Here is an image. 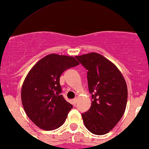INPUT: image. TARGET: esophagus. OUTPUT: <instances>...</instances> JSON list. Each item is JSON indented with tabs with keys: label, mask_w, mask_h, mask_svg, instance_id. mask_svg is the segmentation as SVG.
I'll return each instance as SVG.
<instances>
[{
	"label": "esophagus",
	"mask_w": 149,
	"mask_h": 149,
	"mask_svg": "<svg viewBox=\"0 0 149 149\" xmlns=\"http://www.w3.org/2000/svg\"><path fill=\"white\" fill-rule=\"evenodd\" d=\"M77 100H78L77 98H74V100H72V104L74 105H74H76L77 102Z\"/></svg>",
	"instance_id": "obj_1"
}]
</instances>
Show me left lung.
I'll return each mask as SVG.
<instances>
[{
    "label": "left lung",
    "instance_id": "8db88e82",
    "mask_svg": "<svg viewBox=\"0 0 149 149\" xmlns=\"http://www.w3.org/2000/svg\"><path fill=\"white\" fill-rule=\"evenodd\" d=\"M87 70L92 105L81 113L84 126L92 134L104 135L117 124L125 111L128 90L125 79L111 61L96 52L76 56Z\"/></svg>",
    "mask_w": 149,
    "mask_h": 149
}]
</instances>
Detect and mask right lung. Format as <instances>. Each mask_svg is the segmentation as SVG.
I'll return each mask as SVG.
<instances>
[{"instance_id": "obj_1", "label": "right lung", "mask_w": 149, "mask_h": 149, "mask_svg": "<svg viewBox=\"0 0 149 149\" xmlns=\"http://www.w3.org/2000/svg\"><path fill=\"white\" fill-rule=\"evenodd\" d=\"M79 64L71 56L51 54L30 70L22 86L21 100L27 116L37 126L50 131L64 124L72 105L61 94L60 77Z\"/></svg>"}]
</instances>
